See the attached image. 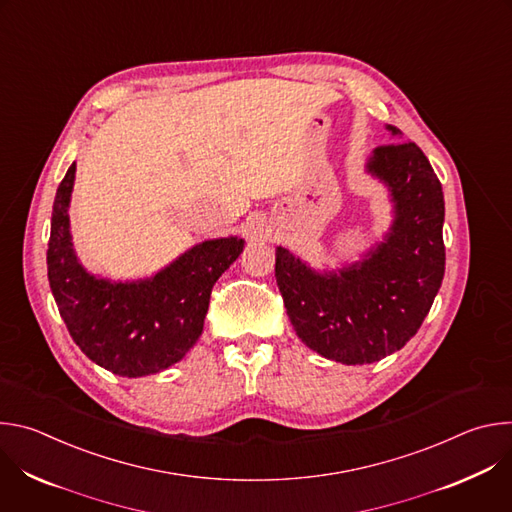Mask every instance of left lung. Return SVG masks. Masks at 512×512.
Wrapping results in <instances>:
<instances>
[{
  "instance_id": "1",
  "label": "left lung",
  "mask_w": 512,
  "mask_h": 512,
  "mask_svg": "<svg viewBox=\"0 0 512 512\" xmlns=\"http://www.w3.org/2000/svg\"><path fill=\"white\" fill-rule=\"evenodd\" d=\"M379 145L367 170L395 202L385 243L369 257L316 273L287 249L275 251V279L296 334L342 364H369L401 350L425 320L446 271L444 192L415 141Z\"/></svg>"
}]
</instances>
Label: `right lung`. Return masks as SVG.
I'll list each match as a JSON object with an SVG mask.
<instances>
[{"label":"right lung","mask_w":512,"mask_h":512,"mask_svg":"<svg viewBox=\"0 0 512 512\" xmlns=\"http://www.w3.org/2000/svg\"><path fill=\"white\" fill-rule=\"evenodd\" d=\"M75 172L72 164L56 190L46 251L58 312L72 340L99 367L129 379L160 373L200 338L212 285L241 255L245 241H204L152 279H97L83 269L70 243L68 202Z\"/></svg>","instance_id":"add662e5"}]
</instances>
